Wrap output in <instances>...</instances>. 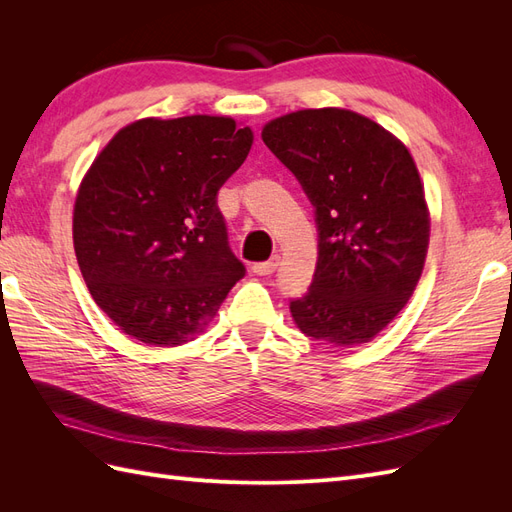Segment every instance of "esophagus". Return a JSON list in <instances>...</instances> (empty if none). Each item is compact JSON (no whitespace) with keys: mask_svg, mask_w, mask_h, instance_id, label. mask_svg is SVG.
I'll use <instances>...</instances> for the list:
<instances>
[{"mask_svg":"<svg viewBox=\"0 0 512 512\" xmlns=\"http://www.w3.org/2000/svg\"><path fill=\"white\" fill-rule=\"evenodd\" d=\"M277 265H280V256H273V258H269L265 262H256L252 269H254L256 275H271V273H275Z\"/></svg>","mask_w":512,"mask_h":512,"instance_id":"esophagus-1","label":"esophagus"}]
</instances>
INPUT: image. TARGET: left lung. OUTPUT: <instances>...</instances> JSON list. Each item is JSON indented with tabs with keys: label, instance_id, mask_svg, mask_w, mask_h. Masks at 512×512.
<instances>
[{
	"label": "left lung",
	"instance_id": "1",
	"mask_svg": "<svg viewBox=\"0 0 512 512\" xmlns=\"http://www.w3.org/2000/svg\"><path fill=\"white\" fill-rule=\"evenodd\" d=\"M262 141L316 207V273L290 301L294 324L333 346L371 342L406 307L427 258L431 218L408 147L335 106L271 119Z\"/></svg>",
	"mask_w": 512,
	"mask_h": 512
}]
</instances>
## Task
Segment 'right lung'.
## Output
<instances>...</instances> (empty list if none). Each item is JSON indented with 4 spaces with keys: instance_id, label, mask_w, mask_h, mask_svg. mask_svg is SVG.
I'll return each mask as SVG.
<instances>
[{
    "instance_id": "right-lung-1",
    "label": "right lung",
    "mask_w": 512,
    "mask_h": 512,
    "mask_svg": "<svg viewBox=\"0 0 512 512\" xmlns=\"http://www.w3.org/2000/svg\"><path fill=\"white\" fill-rule=\"evenodd\" d=\"M252 143V128L232 117H145L89 166L74 200V252L89 294L123 333L158 348L190 342L245 275L218 192Z\"/></svg>"
}]
</instances>
